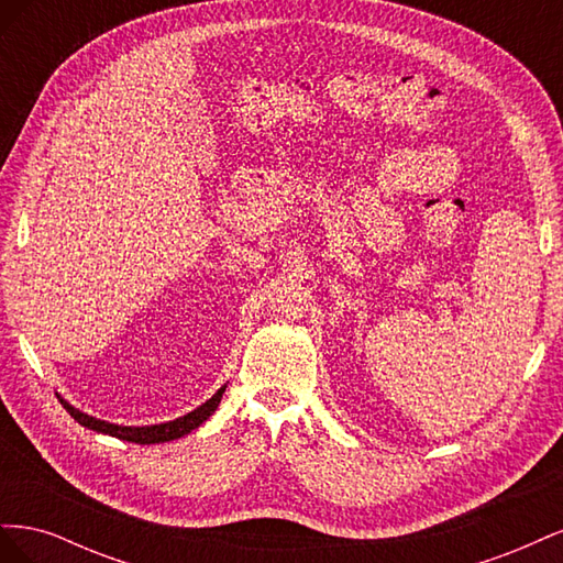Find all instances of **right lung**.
Segmentation results:
<instances>
[{"instance_id": "right-lung-1", "label": "right lung", "mask_w": 563, "mask_h": 563, "mask_svg": "<svg viewBox=\"0 0 563 563\" xmlns=\"http://www.w3.org/2000/svg\"><path fill=\"white\" fill-rule=\"evenodd\" d=\"M223 391H225V387H220L207 404H201L199 408H195L192 413L176 418L172 422L150 424V428H122V424L96 420L87 413H81L67 401H60V404L65 406V411L70 413L79 424H84V428H89L93 432H103V434H110V437H117V439L133 441V444H162V441H172V439L185 437V434H190L192 430H197L199 424L216 411L220 399H223Z\"/></svg>"}]
</instances>
